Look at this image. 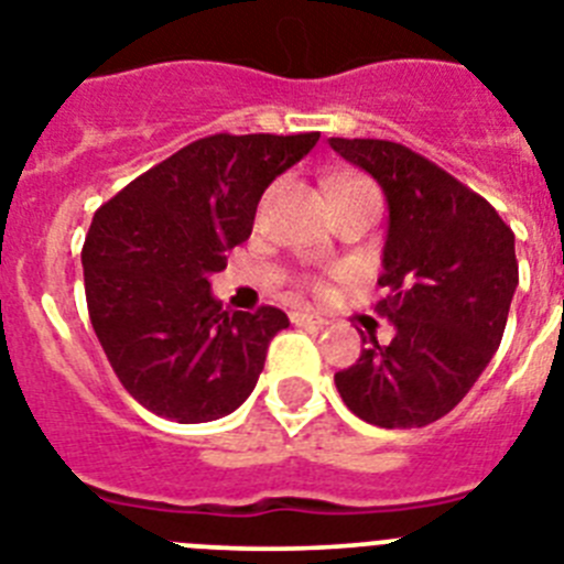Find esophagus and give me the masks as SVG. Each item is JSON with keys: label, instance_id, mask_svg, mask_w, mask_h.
I'll return each instance as SVG.
<instances>
[{"label": "esophagus", "instance_id": "obj_1", "mask_svg": "<svg viewBox=\"0 0 564 564\" xmlns=\"http://www.w3.org/2000/svg\"><path fill=\"white\" fill-rule=\"evenodd\" d=\"M291 322L293 325H302V328H319V325H325V319H322V316L307 314V311H293Z\"/></svg>", "mask_w": 564, "mask_h": 564}]
</instances>
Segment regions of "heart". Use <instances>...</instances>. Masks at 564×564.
Returning <instances> with one entry per match:
<instances>
[{
  "label": "heart",
  "instance_id": "b5f03b06",
  "mask_svg": "<svg viewBox=\"0 0 564 564\" xmlns=\"http://www.w3.org/2000/svg\"><path fill=\"white\" fill-rule=\"evenodd\" d=\"M330 187H334V199L341 194H354V191H377L368 180H359V176H341V180H334ZM316 288H322L319 282H316Z\"/></svg>",
  "mask_w": 564,
  "mask_h": 564
}]
</instances>
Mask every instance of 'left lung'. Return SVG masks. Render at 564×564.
Returning a JSON list of instances; mask_svg holds the SVG:
<instances>
[{"label": "left lung", "mask_w": 564, "mask_h": 564, "mask_svg": "<svg viewBox=\"0 0 564 564\" xmlns=\"http://www.w3.org/2000/svg\"><path fill=\"white\" fill-rule=\"evenodd\" d=\"M388 199L384 300L393 339L368 336L334 377L341 402L379 427H425L454 411L497 354L519 285L513 230L490 202L411 148L330 139Z\"/></svg>", "instance_id": "1"}]
</instances>
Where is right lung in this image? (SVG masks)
<instances>
[{
  "mask_svg": "<svg viewBox=\"0 0 564 564\" xmlns=\"http://www.w3.org/2000/svg\"><path fill=\"white\" fill-rule=\"evenodd\" d=\"M319 133H216L159 162L94 214L82 268L90 325L124 391L156 416L196 425L242 405L264 368L279 307L228 314L210 273L253 230L264 187Z\"/></svg>",
  "mask_w": 564,
  "mask_h": 564,
  "instance_id": "right-lung-1",
  "label": "right lung"
}]
</instances>
